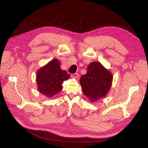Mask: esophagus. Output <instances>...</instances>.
<instances>
[{"instance_id":"esophagus-1","label":"esophagus","mask_w":148,"mask_h":148,"mask_svg":"<svg viewBox=\"0 0 148 148\" xmlns=\"http://www.w3.org/2000/svg\"><path fill=\"white\" fill-rule=\"evenodd\" d=\"M71 77L73 78H78V73H75V74H71Z\"/></svg>"}]
</instances>
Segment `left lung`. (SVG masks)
<instances>
[{
	"mask_svg": "<svg viewBox=\"0 0 148 148\" xmlns=\"http://www.w3.org/2000/svg\"><path fill=\"white\" fill-rule=\"evenodd\" d=\"M113 75L99 62H92L88 65L87 73L79 79L82 92L90 101L95 102L105 98L108 93Z\"/></svg>",
	"mask_w": 148,
	"mask_h": 148,
	"instance_id": "1",
	"label": "left lung"
}]
</instances>
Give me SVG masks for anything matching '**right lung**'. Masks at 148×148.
I'll return each mask as SVG.
<instances>
[{"mask_svg":"<svg viewBox=\"0 0 148 148\" xmlns=\"http://www.w3.org/2000/svg\"><path fill=\"white\" fill-rule=\"evenodd\" d=\"M70 75L60 68L58 59H53L37 71L36 82L38 90L49 98H53L62 90V83Z\"/></svg>","mask_w":148,"mask_h":148,"instance_id":"right-lung-1","label":"right lung"}]
</instances>
